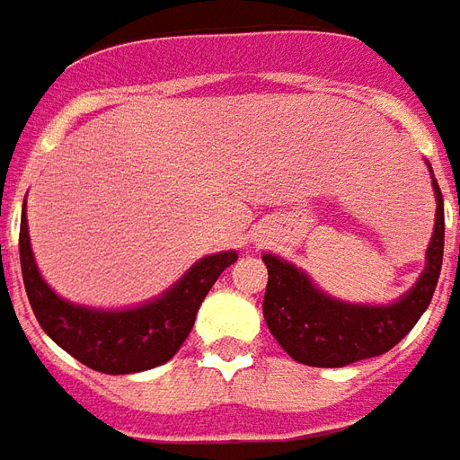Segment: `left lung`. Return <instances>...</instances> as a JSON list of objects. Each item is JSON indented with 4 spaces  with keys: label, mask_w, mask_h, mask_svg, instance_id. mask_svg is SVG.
Masks as SVG:
<instances>
[{
    "label": "left lung",
    "mask_w": 460,
    "mask_h": 460,
    "mask_svg": "<svg viewBox=\"0 0 460 460\" xmlns=\"http://www.w3.org/2000/svg\"><path fill=\"white\" fill-rule=\"evenodd\" d=\"M431 172V164H429ZM434 234L421 276L404 296L386 305L347 303L320 290L305 270L276 253H263L269 286L263 318L270 335L296 362L308 367H345L389 352L414 328L431 303L444 261V197L434 172Z\"/></svg>",
    "instance_id": "left-lung-1"
}]
</instances>
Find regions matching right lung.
<instances>
[{
    "mask_svg": "<svg viewBox=\"0 0 460 460\" xmlns=\"http://www.w3.org/2000/svg\"><path fill=\"white\" fill-rule=\"evenodd\" d=\"M19 259L26 296L46 335L95 372L132 375L164 365L177 355L181 342L191 332L201 300L207 298L221 273L231 263H236L239 253L219 251L204 256L162 296L145 300L135 308L101 310L75 305L61 298L36 266L24 199Z\"/></svg>",
    "mask_w": 460,
    "mask_h": 460,
    "instance_id": "right-lung-1",
    "label": "right lung"
}]
</instances>
